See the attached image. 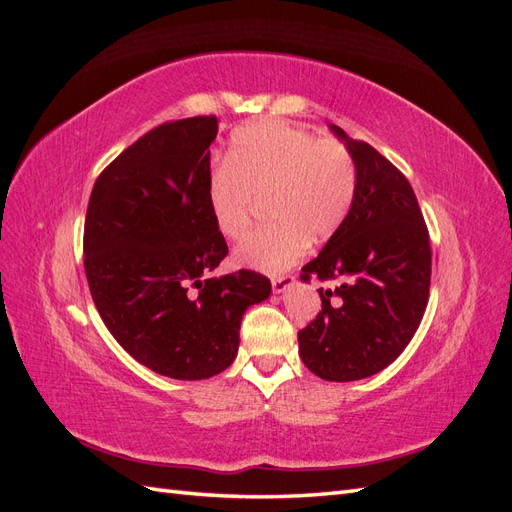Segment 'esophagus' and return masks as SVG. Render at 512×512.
Segmentation results:
<instances>
[{"instance_id": "34e87169", "label": "esophagus", "mask_w": 512, "mask_h": 512, "mask_svg": "<svg viewBox=\"0 0 512 512\" xmlns=\"http://www.w3.org/2000/svg\"><path fill=\"white\" fill-rule=\"evenodd\" d=\"M294 284V275L292 273H286V275H280V277H273L271 280V286H273V292H286L290 286Z\"/></svg>"}]
</instances>
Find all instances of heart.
<instances>
[{
  "label": "heart",
  "mask_w": 512,
  "mask_h": 512,
  "mask_svg": "<svg viewBox=\"0 0 512 512\" xmlns=\"http://www.w3.org/2000/svg\"><path fill=\"white\" fill-rule=\"evenodd\" d=\"M356 196V164L344 143L267 119L232 136L226 162L207 181V205L226 239L250 228L258 200L271 222L235 250L243 267L280 273L309 245L327 241L348 218Z\"/></svg>",
  "instance_id": "heart-1"
}]
</instances>
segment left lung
<instances>
[{
  "label": "left lung",
  "instance_id": "1",
  "mask_svg": "<svg viewBox=\"0 0 512 512\" xmlns=\"http://www.w3.org/2000/svg\"><path fill=\"white\" fill-rule=\"evenodd\" d=\"M356 164V196L344 224L301 269L322 309L299 331L309 371L329 382L369 378L404 352L423 320L431 284L429 230L410 181L365 141L337 126Z\"/></svg>",
  "mask_w": 512,
  "mask_h": 512
}]
</instances>
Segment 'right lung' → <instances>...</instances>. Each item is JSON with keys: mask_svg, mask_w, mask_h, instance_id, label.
Masks as SVG:
<instances>
[{"mask_svg": "<svg viewBox=\"0 0 512 512\" xmlns=\"http://www.w3.org/2000/svg\"><path fill=\"white\" fill-rule=\"evenodd\" d=\"M218 117L166 121L108 164L89 196L83 252L91 299L132 359L175 380H205L239 350L245 309L269 277H213L228 254L207 205Z\"/></svg>", "mask_w": 512, "mask_h": 512, "instance_id": "right-lung-1", "label": "right lung"}]
</instances>
